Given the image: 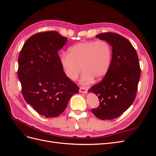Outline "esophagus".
Here are the masks:
<instances>
[{
  "mask_svg": "<svg viewBox=\"0 0 156 156\" xmlns=\"http://www.w3.org/2000/svg\"><path fill=\"white\" fill-rule=\"evenodd\" d=\"M88 89L86 87H80L79 88V92L81 93H84V94H87Z\"/></svg>",
  "mask_w": 156,
  "mask_h": 156,
  "instance_id": "esophagus-1",
  "label": "esophagus"
}]
</instances>
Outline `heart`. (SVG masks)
I'll return each instance as SVG.
<instances>
[{"instance_id":"obj_1","label":"heart","mask_w":156,"mask_h":156,"mask_svg":"<svg viewBox=\"0 0 156 156\" xmlns=\"http://www.w3.org/2000/svg\"><path fill=\"white\" fill-rule=\"evenodd\" d=\"M112 51L105 41L80 42L69 48L68 54H62L60 61L67 77L72 81L77 79L81 70V79L83 84L104 77L109 70ZM82 68L81 69V68Z\"/></svg>"}]
</instances>
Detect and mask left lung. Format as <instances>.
I'll return each mask as SVG.
<instances>
[{
  "label": "left lung",
  "mask_w": 156,
  "mask_h": 156,
  "mask_svg": "<svg viewBox=\"0 0 156 156\" xmlns=\"http://www.w3.org/2000/svg\"><path fill=\"white\" fill-rule=\"evenodd\" d=\"M96 37L112 47L111 66L102 81L88 90L99 98L100 105L92 112L101 120H112L128 108L136 97L140 76L136 52L124 37L116 33L99 34Z\"/></svg>",
  "instance_id": "1"
}]
</instances>
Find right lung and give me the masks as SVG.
<instances>
[{
	"instance_id": "right-lung-1",
	"label": "right lung",
	"mask_w": 156,
	"mask_h": 156,
	"mask_svg": "<svg viewBox=\"0 0 156 156\" xmlns=\"http://www.w3.org/2000/svg\"><path fill=\"white\" fill-rule=\"evenodd\" d=\"M67 40L55 31L37 33L26 41L19 56L23 96L46 118L59 116L70 98L79 92V87L66 75L58 55Z\"/></svg>"
}]
</instances>
